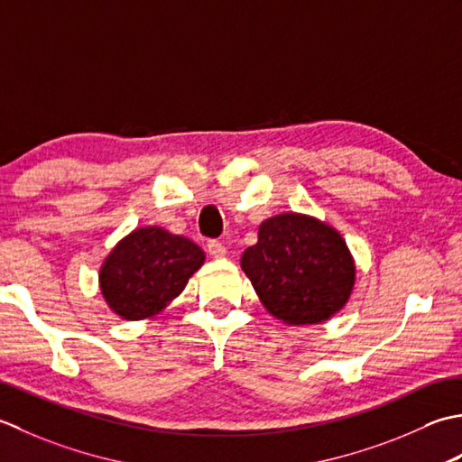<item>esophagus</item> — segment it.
Instances as JSON below:
<instances>
[{
    "instance_id": "34e87169",
    "label": "esophagus",
    "mask_w": 462,
    "mask_h": 462,
    "mask_svg": "<svg viewBox=\"0 0 462 462\" xmlns=\"http://www.w3.org/2000/svg\"><path fill=\"white\" fill-rule=\"evenodd\" d=\"M207 251H209L211 257H225V253H227V249H225V245L221 241H209L207 243Z\"/></svg>"
}]
</instances>
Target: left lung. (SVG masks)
<instances>
[{
  "instance_id": "8db88e82",
  "label": "left lung",
  "mask_w": 462,
  "mask_h": 462,
  "mask_svg": "<svg viewBox=\"0 0 462 462\" xmlns=\"http://www.w3.org/2000/svg\"><path fill=\"white\" fill-rule=\"evenodd\" d=\"M241 267L263 305L289 325H313L345 307L355 285V263L345 239L327 223L299 213L259 225V241Z\"/></svg>"
}]
</instances>
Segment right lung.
<instances>
[{
    "label": "right lung",
    "instance_id": "1",
    "mask_svg": "<svg viewBox=\"0 0 462 462\" xmlns=\"http://www.w3.org/2000/svg\"><path fill=\"white\" fill-rule=\"evenodd\" d=\"M205 253L181 235L143 227L116 245L99 271L107 305L127 321L159 313L203 265Z\"/></svg>",
    "mask_w": 462,
    "mask_h": 462
}]
</instances>
